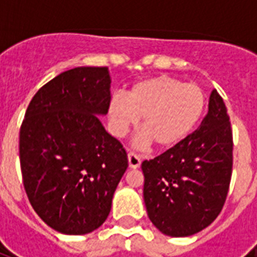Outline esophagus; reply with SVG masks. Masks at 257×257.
I'll use <instances>...</instances> for the list:
<instances>
[{
	"instance_id": "obj_1",
	"label": "esophagus",
	"mask_w": 257,
	"mask_h": 257,
	"mask_svg": "<svg viewBox=\"0 0 257 257\" xmlns=\"http://www.w3.org/2000/svg\"><path fill=\"white\" fill-rule=\"evenodd\" d=\"M128 163H129V168H132V169H136L140 167L141 164V160H140V157L137 156L136 153H128Z\"/></svg>"
}]
</instances>
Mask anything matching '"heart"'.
Masks as SVG:
<instances>
[{"label": "heart", "mask_w": 257, "mask_h": 257, "mask_svg": "<svg viewBox=\"0 0 257 257\" xmlns=\"http://www.w3.org/2000/svg\"><path fill=\"white\" fill-rule=\"evenodd\" d=\"M205 104V94L199 85L156 76L136 82L126 97L113 96L108 104V117L116 136H124L143 118L141 129L147 139L156 148L169 149L193 131Z\"/></svg>", "instance_id": "heart-1"}]
</instances>
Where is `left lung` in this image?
<instances>
[{"label":"left lung","mask_w":257,"mask_h":257,"mask_svg":"<svg viewBox=\"0 0 257 257\" xmlns=\"http://www.w3.org/2000/svg\"><path fill=\"white\" fill-rule=\"evenodd\" d=\"M232 149L229 116L213 89L199 128L180 144L141 164L145 207L159 231L185 237L213 223L229 189Z\"/></svg>","instance_id":"obj_1"}]
</instances>
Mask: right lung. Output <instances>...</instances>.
I'll return each instance as SVG.
<instances>
[{"mask_svg": "<svg viewBox=\"0 0 257 257\" xmlns=\"http://www.w3.org/2000/svg\"><path fill=\"white\" fill-rule=\"evenodd\" d=\"M109 100L108 68L78 66L46 82L26 109L20 129L24 187L54 231L90 233L110 212L128 157L97 117L108 113Z\"/></svg>", "mask_w": 257, "mask_h": 257, "instance_id": "1", "label": "right lung"}]
</instances>
